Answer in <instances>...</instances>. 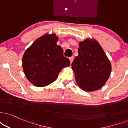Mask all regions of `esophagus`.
<instances>
[{
    "label": "esophagus",
    "mask_w": 128,
    "mask_h": 128,
    "mask_svg": "<svg viewBox=\"0 0 128 128\" xmlns=\"http://www.w3.org/2000/svg\"><path fill=\"white\" fill-rule=\"evenodd\" d=\"M73 59H74V56H70V57H69V60H70V61L71 64H72V61H73Z\"/></svg>",
    "instance_id": "34e87169"
}]
</instances>
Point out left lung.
I'll return each instance as SVG.
<instances>
[{
	"label": "left lung",
	"instance_id": "1",
	"mask_svg": "<svg viewBox=\"0 0 128 128\" xmlns=\"http://www.w3.org/2000/svg\"><path fill=\"white\" fill-rule=\"evenodd\" d=\"M78 55L72 62L76 83L86 92L100 89L109 78L112 66L99 43L87 38L79 43Z\"/></svg>",
	"mask_w": 128,
	"mask_h": 128
}]
</instances>
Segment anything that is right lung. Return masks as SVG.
Returning <instances> with one entry per match:
<instances>
[{"label": "right lung", "mask_w": 128, "mask_h": 128, "mask_svg": "<svg viewBox=\"0 0 128 128\" xmlns=\"http://www.w3.org/2000/svg\"><path fill=\"white\" fill-rule=\"evenodd\" d=\"M55 34L44 35L34 42L22 57V67L26 78L36 87H44L57 78L70 61L63 56V50L56 44Z\"/></svg>", "instance_id": "obj_1"}]
</instances>
